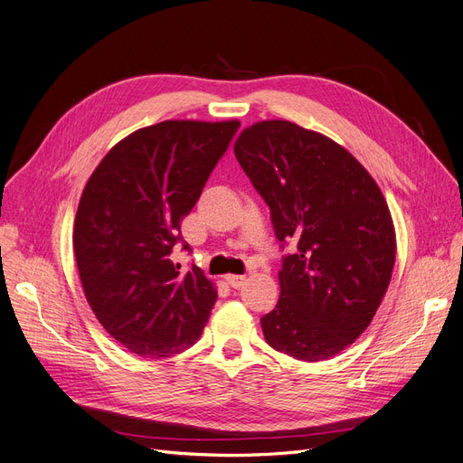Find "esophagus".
<instances>
[{"mask_svg":"<svg viewBox=\"0 0 463 463\" xmlns=\"http://www.w3.org/2000/svg\"><path fill=\"white\" fill-rule=\"evenodd\" d=\"M226 282H228L233 289H240V288L245 284V276H240V274H228V276H226Z\"/></svg>","mask_w":463,"mask_h":463,"instance_id":"esophagus-1","label":"esophagus"}]
</instances>
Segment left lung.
Returning <instances> with one entry per match:
<instances>
[{"instance_id": "left-lung-1", "label": "left lung", "mask_w": 463, "mask_h": 463, "mask_svg": "<svg viewBox=\"0 0 463 463\" xmlns=\"http://www.w3.org/2000/svg\"><path fill=\"white\" fill-rule=\"evenodd\" d=\"M233 152L282 249L296 243L264 338L301 361L330 359L365 332L390 284L396 233L383 193L345 148L289 121L250 125Z\"/></svg>"}]
</instances>
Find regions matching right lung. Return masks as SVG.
Instances as JSON below:
<instances>
[{
    "instance_id": "1",
    "label": "right lung",
    "mask_w": 463,
    "mask_h": 463,
    "mask_svg": "<svg viewBox=\"0 0 463 463\" xmlns=\"http://www.w3.org/2000/svg\"><path fill=\"white\" fill-rule=\"evenodd\" d=\"M240 123L162 121L111 148L80 194L73 247L82 289L100 325L129 352L162 359L201 338L216 289L191 253L181 220L230 148Z\"/></svg>"
}]
</instances>
